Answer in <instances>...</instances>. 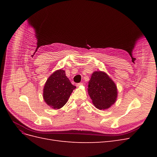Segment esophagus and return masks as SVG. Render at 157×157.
<instances>
[{
  "label": "esophagus",
  "instance_id": "1",
  "mask_svg": "<svg viewBox=\"0 0 157 157\" xmlns=\"http://www.w3.org/2000/svg\"><path fill=\"white\" fill-rule=\"evenodd\" d=\"M82 85H83V83L80 82V83H77L76 86H82Z\"/></svg>",
  "mask_w": 157,
  "mask_h": 157
}]
</instances>
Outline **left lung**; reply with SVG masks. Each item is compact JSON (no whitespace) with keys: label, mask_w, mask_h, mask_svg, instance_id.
<instances>
[{"label":"left lung","mask_w":157,"mask_h":157,"mask_svg":"<svg viewBox=\"0 0 157 157\" xmlns=\"http://www.w3.org/2000/svg\"><path fill=\"white\" fill-rule=\"evenodd\" d=\"M88 94L96 108L106 109L115 103L117 86L111 78L102 71H95L88 82Z\"/></svg>","instance_id":"left-lung-1"}]
</instances>
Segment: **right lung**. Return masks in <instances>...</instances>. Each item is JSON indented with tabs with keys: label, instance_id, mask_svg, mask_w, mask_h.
<instances>
[{
	"label": "right lung",
	"instance_id": "1",
	"mask_svg": "<svg viewBox=\"0 0 157 157\" xmlns=\"http://www.w3.org/2000/svg\"><path fill=\"white\" fill-rule=\"evenodd\" d=\"M75 88L66 77L65 71H56L50 75L44 85V100L52 108L60 109L67 102Z\"/></svg>",
	"mask_w": 157,
	"mask_h": 157
}]
</instances>
